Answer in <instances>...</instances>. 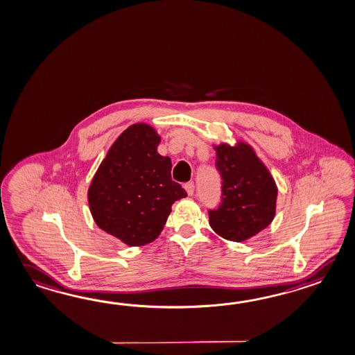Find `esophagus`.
I'll return each instance as SVG.
<instances>
[{"instance_id":"obj_1","label":"esophagus","mask_w":355,"mask_h":355,"mask_svg":"<svg viewBox=\"0 0 355 355\" xmlns=\"http://www.w3.org/2000/svg\"><path fill=\"white\" fill-rule=\"evenodd\" d=\"M184 189L187 191V193H189V196L191 195H193V192H195V183L193 182H187V183H184Z\"/></svg>"}]
</instances>
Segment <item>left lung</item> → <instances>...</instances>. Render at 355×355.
<instances>
[{
  "instance_id": "8db88e82",
  "label": "left lung",
  "mask_w": 355,
  "mask_h": 355,
  "mask_svg": "<svg viewBox=\"0 0 355 355\" xmlns=\"http://www.w3.org/2000/svg\"><path fill=\"white\" fill-rule=\"evenodd\" d=\"M215 150L221 197L219 206L209 210V223L223 238L243 242L274 219L277 187L250 145L221 144Z\"/></svg>"
}]
</instances>
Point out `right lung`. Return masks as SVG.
Wrapping results in <instances>:
<instances>
[{"mask_svg": "<svg viewBox=\"0 0 355 355\" xmlns=\"http://www.w3.org/2000/svg\"><path fill=\"white\" fill-rule=\"evenodd\" d=\"M159 142L149 125L128 127L110 146L89 187L96 225L128 245L158 238L174 201L187 196L172 180L171 158L158 154Z\"/></svg>", "mask_w": 355, "mask_h": 355, "instance_id": "obj_1", "label": "right lung"}]
</instances>
